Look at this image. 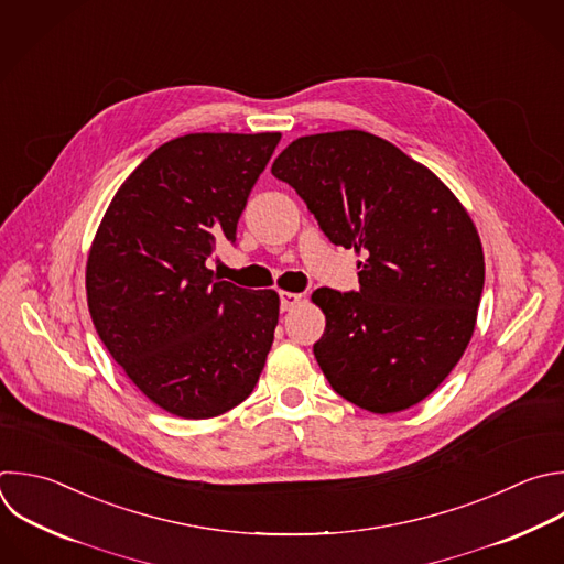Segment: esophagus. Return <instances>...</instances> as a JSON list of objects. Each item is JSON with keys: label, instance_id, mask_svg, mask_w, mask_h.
<instances>
[{"label": "esophagus", "instance_id": "34e87169", "mask_svg": "<svg viewBox=\"0 0 564 564\" xmlns=\"http://www.w3.org/2000/svg\"><path fill=\"white\" fill-rule=\"evenodd\" d=\"M301 294H296V292H281V310L283 312H290V310H294L299 303H301Z\"/></svg>", "mask_w": 564, "mask_h": 564}]
</instances>
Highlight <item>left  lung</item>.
Here are the masks:
<instances>
[{
	"mask_svg": "<svg viewBox=\"0 0 564 564\" xmlns=\"http://www.w3.org/2000/svg\"><path fill=\"white\" fill-rule=\"evenodd\" d=\"M327 239L365 261L358 292L321 288L314 356L345 401L394 414L427 399L465 354L485 254L449 187L394 143L362 130L299 137L272 163Z\"/></svg>",
	"mask_w": 564,
	"mask_h": 564,
	"instance_id": "8db88e82",
	"label": "left lung"
}]
</instances>
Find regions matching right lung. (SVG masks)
<instances>
[{"label": "right lung", "instance_id": "obj_1", "mask_svg": "<svg viewBox=\"0 0 564 564\" xmlns=\"http://www.w3.org/2000/svg\"><path fill=\"white\" fill-rule=\"evenodd\" d=\"M281 132H195L148 154L115 193L86 263L88 310L126 377L187 421L243 403L279 323L274 290H243L206 263L237 241L248 195Z\"/></svg>", "mask_w": 564, "mask_h": 564}]
</instances>
